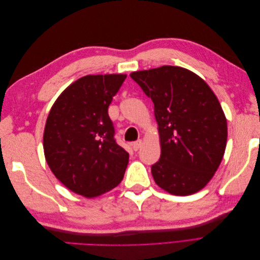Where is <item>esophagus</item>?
Masks as SVG:
<instances>
[{"instance_id": "1", "label": "esophagus", "mask_w": 260, "mask_h": 260, "mask_svg": "<svg viewBox=\"0 0 260 260\" xmlns=\"http://www.w3.org/2000/svg\"><path fill=\"white\" fill-rule=\"evenodd\" d=\"M142 146V140H138V141H136V142H133L132 144H131V147H132V149L133 151H138V149Z\"/></svg>"}]
</instances>
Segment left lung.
Returning <instances> with one entry per match:
<instances>
[{
  "label": "left lung",
  "mask_w": 260,
  "mask_h": 260,
  "mask_svg": "<svg viewBox=\"0 0 260 260\" xmlns=\"http://www.w3.org/2000/svg\"><path fill=\"white\" fill-rule=\"evenodd\" d=\"M154 103L160 158L152 166L156 184L174 195L199 192L224 154L226 119L215 93L198 75L161 66L130 75Z\"/></svg>",
  "instance_id": "8db88e82"
}]
</instances>
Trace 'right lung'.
Segmentation results:
<instances>
[{
  "label": "right lung",
  "instance_id": "obj_1",
  "mask_svg": "<svg viewBox=\"0 0 260 260\" xmlns=\"http://www.w3.org/2000/svg\"><path fill=\"white\" fill-rule=\"evenodd\" d=\"M125 75H90L70 84L46 119L43 148L54 176L70 191L95 198L121 182L129 154L117 144L108 106Z\"/></svg>",
  "mask_w": 260,
  "mask_h": 260
}]
</instances>
